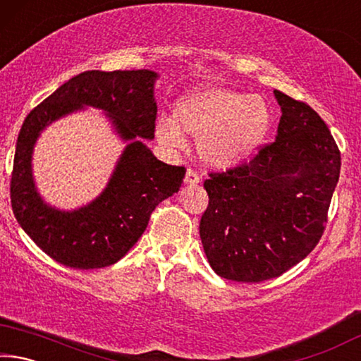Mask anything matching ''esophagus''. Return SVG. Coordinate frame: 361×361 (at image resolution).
<instances>
[{"label":"esophagus","instance_id":"34e87169","mask_svg":"<svg viewBox=\"0 0 361 361\" xmlns=\"http://www.w3.org/2000/svg\"><path fill=\"white\" fill-rule=\"evenodd\" d=\"M185 183H186V185H197V183H200L199 173L192 169H188L186 176H185Z\"/></svg>","mask_w":361,"mask_h":361}]
</instances>
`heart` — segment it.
Here are the masks:
<instances>
[{
  "label": "heart",
  "mask_w": 361,
  "mask_h": 361,
  "mask_svg": "<svg viewBox=\"0 0 361 361\" xmlns=\"http://www.w3.org/2000/svg\"><path fill=\"white\" fill-rule=\"evenodd\" d=\"M176 126L162 119L156 135L170 149H183L189 135L200 140L199 151L213 167L237 166L255 154L271 129V109L258 95L205 85L188 94L175 106Z\"/></svg>",
  "instance_id": "heart-1"
}]
</instances>
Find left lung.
<instances>
[{
    "instance_id": "1",
    "label": "left lung",
    "mask_w": 361,
    "mask_h": 361,
    "mask_svg": "<svg viewBox=\"0 0 361 361\" xmlns=\"http://www.w3.org/2000/svg\"><path fill=\"white\" fill-rule=\"evenodd\" d=\"M277 137L247 162L210 172L199 232L219 277L258 283L280 277L322 239L341 172L338 145L315 109L274 90Z\"/></svg>"
}]
</instances>
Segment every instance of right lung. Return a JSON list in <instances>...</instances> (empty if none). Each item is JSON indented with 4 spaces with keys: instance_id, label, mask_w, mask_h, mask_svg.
<instances>
[{
    "instance_id": "1",
    "label": "right lung",
    "mask_w": 361,
    "mask_h": 361,
    "mask_svg": "<svg viewBox=\"0 0 361 361\" xmlns=\"http://www.w3.org/2000/svg\"><path fill=\"white\" fill-rule=\"evenodd\" d=\"M156 78L149 70L84 71L60 85L23 121L11 175L12 212L36 245L60 264L84 271L118 262L142 237L152 210L178 192L186 169L159 161L137 138H154ZM84 104L106 111L131 143L107 189L92 204L60 212L35 192L32 145L47 123Z\"/></svg>"
}]
</instances>
